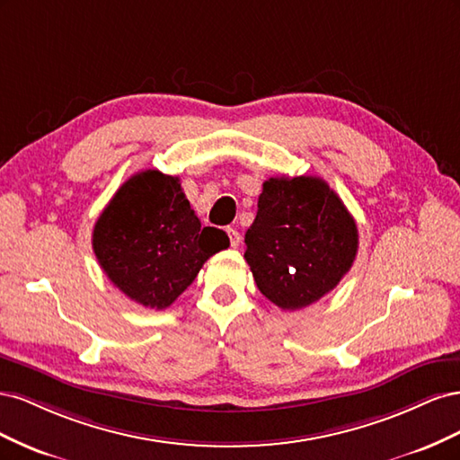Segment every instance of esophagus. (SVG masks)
Listing matches in <instances>:
<instances>
[{
    "label": "esophagus",
    "instance_id": "obj_1",
    "mask_svg": "<svg viewBox=\"0 0 460 460\" xmlns=\"http://www.w3.org/2000/svg\"><path fill=\"white\" fill-rule=\"evenodd\" d=\"M226 234H228V238H230V245H232V247H238L240 242H242L240 232L235 230V228H226Z\"/></svg>",
    "mask_w": 460,
    "mask_h": 460
}]
</instances>
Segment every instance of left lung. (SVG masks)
<instances>
[{
  "label": "left lung",
  "instance_id": "left-lung-1",
  "mask_svg": "<svg viewBox=\"0 0 460 460\" xmlns=\"http://www.w3.org/2000/svg\"><path fill=\"white\" fill-rule=\"evenodd\" d=\"M245 232V261L261 294L284 311L324 297L349 272L355 218L323 178H269Z\"/></svg>",
  "mask_w": 460,
  "mask_h": 460
}]
</instances>
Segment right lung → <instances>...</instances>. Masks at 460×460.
<instances>
[{
    "label": "right lung",
    "instance_id": "add662e5",
    "mask_svg": "<svg viewBox=\"0 0 460 460\" xmlns=\"http://www.w3.org/2000/svg\"><path fill=\"white\" fill-rule=\"evenodd\" d=\"M92 245L100 267L124 296L161 311L230 242L222 230L201 226L180 178L149 169L117 190L95 222Z\"/></svg>",
    "mask_w": 460,
    "mask_h": 460
}]
</instances>
